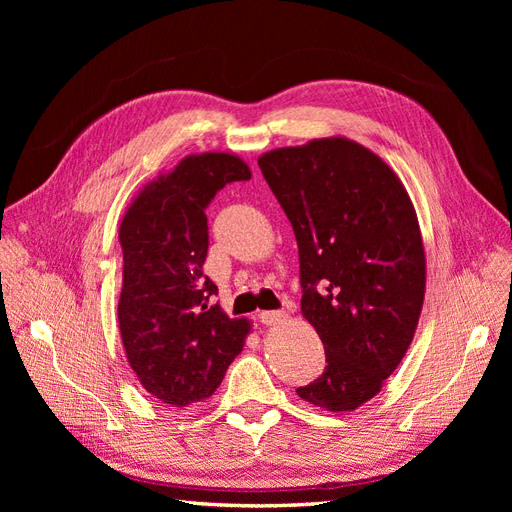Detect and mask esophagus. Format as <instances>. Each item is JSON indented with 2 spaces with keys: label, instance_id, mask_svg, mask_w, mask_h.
Instances as JSON below:
<instances>
[{
  "label": "esophagus",
  "instance_id": "1",
  "mask_svg": "<svg viewBox=\"0 0 512 512\" xmlns=\"http://www.w3.org/2000/svg\"><path fill=\"white\" fill-rule=\"evenodd\" d=\"M258 318H260L262 324H269V327H271V324L284 322V320H286V314H284V312H260Z\"/></svg>",
  "mask_w": 512,
  "mask_h": 512
}]
</instances>
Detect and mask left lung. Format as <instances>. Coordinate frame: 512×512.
Listing matches in <instances>:
<instances>
[{
  "label": "left lung",
  "mask_w": 512,
  "mask_h": 512,
  "mask_svg": "<svg viewBox=\"0 0 512 512\" xmlns=\"http://www.w3.org/2000/svg\"><path fill=\"white\" fill-rule=\"evenodd\" d=\"M258 166L299 245L301 314L327 367L297 395L329 412L376 397L410 348L425 301V247L395 170L346 136L262 153Z\"/></svg>",
  "instance_id": "left-lung-1"
}]
</instances>
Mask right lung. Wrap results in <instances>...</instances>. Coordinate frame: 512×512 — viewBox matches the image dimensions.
<instances>
[{"label":"right lung","mask_w":512,"mask_h":512,"mask_svg":"<svg viewBox=\"0 0 512 512\" xmlns=\"http://www.w3.org/2000/svg\"><path fill=\"white\" fill-rule=\"evenodd\" d=\"M250 177L235 153H192L149 181L121 218V342L138 382L164 404L211 397L252 331L247 318L209 305L218 286L203 275L205 209L226 183Z\"/></svg>","instance_id":"obj_1"}]
</instances>
